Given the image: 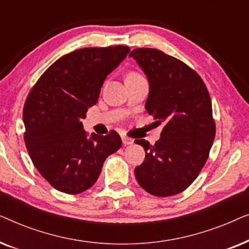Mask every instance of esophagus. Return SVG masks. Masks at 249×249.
Returning a JSON list of instances; mask_svg holds the SVG:
<instances>
[{"mask_svg":"<svg viewBox=\"0 0 249 249\" xmlns=\"http://www.w3.org/2000/svg\"><path fill=\"white\" fill-rule=\"evenodd\" d=\"M122 142H124V146L132 145V144H134V139L129 138V137H125V136H124V137H122Z\"/></svg>","mask_w":249,"mask_h":249,"instance_id":"34e87169","label":"esophagus"}]
</instances>
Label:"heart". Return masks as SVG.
<instances>
[{"label":"heart","mask_w":249,"mask_h":249,"mask_svg":"<svg viewBox=\"0 0 249 249\" xmlns=\"http://www.w3.org/2000/svg\"><path fill=\"white\" fill-rule=\"evenodd\" d=\"M134 76H141V74H138V73H136V72H130L128 74V77H134Z\"/></svg>","instance_id":"1"}]
</instances>
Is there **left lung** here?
<instances>
[{"label": "left lung", "mask_w": 249, "mask_h": 249, "mask_svg": "<svg viewBox=\"0 0 249 249\" xmlns=\"http://www.w3.org/2000/svg\"><path fill=\"white\" fill-rule=\"evenodd\" d=\"M129 56L148 79L146 111L156 124H163L161 138L154 145L135 141L146 153L144 162L135 168L136 179L151 195H177L199 175L215 137L209 90L196 71L162 51L142 47Z\"/></svg>", "instance_id": "1"}]
</instances>
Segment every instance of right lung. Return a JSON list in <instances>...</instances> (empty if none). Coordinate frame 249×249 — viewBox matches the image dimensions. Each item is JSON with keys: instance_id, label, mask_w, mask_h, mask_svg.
Instances as JSON below:
<instances>
[{"instance_id": "obj_1", "label": "right lung", "mask_w": 249, "mask_h": 249, "mask_svg": "<svg viewBox=\"0 0 249 249\" xmlns=\"http://www.w3.org/2000/svg\"><path fill=\"white\" fill-rule=\"evenodd\" d=\"M129 51L118 45L66 54L40 76L27 96L26 147L43 178L60 192L73 195L90 188L105 159L121 147L114 130L88 138L81 119L97 103L105 78Z\"/></svg>"}]
</instances>
